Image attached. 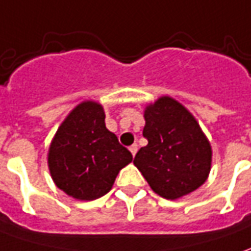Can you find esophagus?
Returning a JSON list of instances; mask_svg holds the SVG:
<instances>
[{"label":"esophagus","mask_w":251,"mask_h":251,"mask_svg":"<svg viewBox=\"0 0 251 251\" xmlns=\"http://www.w3.org/2000/svg\"><path fill=\"white\" fill-rule=\"evenodd\" d=\"M137 150H139V148H137V144H133V146H130V147H129V151L132 152L133 156L136 155V152H137Z\"/></svg>","instance_id":"34e87169"}]
</instances>
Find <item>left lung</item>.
<instances>
[{
	"instance_id": "obj_1",
	"label": "left lung",
	"mask_w": 251,
	"mask_h": 251,
	"mask_svg": "<svg viewBox=\"0 0 251 251\" xmlns=\"http://www.w3.org/2000/svg\"><path fill=\"white\" fill-rule=\"evenodd\" d=\"M143 136L148 140L134 156L155 194L177 199L199 188L210 173L211 147L183 104L169 96L146 107Z\"/></svg>"
}]
</instances>
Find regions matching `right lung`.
Segmentation results:
<instances>
[{
	"label": "right lung",
	"mask_w": 251,
	"mask_h": 251,
	"mask_svg": "<svg viewBox=\"0 0 251 251\" xmlns=\"http://www.w3.org/2000/svg\"><path fill=\"white\" fill-rule=\"evenodd\" d=\"M101 104L83 101L63 121L49 147L48 166L57 188L79 201H93L112 188L130 151L105 127Z\"/></svg>",
	"instance_id": "right-lung-1"
}]
</instances>
